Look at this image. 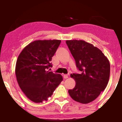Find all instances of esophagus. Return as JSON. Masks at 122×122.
<instances>
[{"label":"esophagus","mask_w":122,"mask_h":122,"mask_svg":"<svg viewBox=\"0 0 122 122\" xmlns=\"http://www.w3.org/2000/svg\"><path fill=\"white\" fill-rule=\"evenodd\" d=\"M68 77V75H67V74H64L63 78H65V79H66V78H67Z\"/></svg>","instance_id":"obj_1"}]
</instances>
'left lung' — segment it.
Listing matches in <instances>:
<instances>
[{"instance_id":"left-lung-1","label":"left lung","mask_w":122,"mask_h":122,"mask_svg":"<svg viewBox=\"0 0 122 122\" xmlns=\"http://www.w3.org/2000/svg\"><path fill=\"white\" fill-rule=\"evenodd\" d=\"M69 51L75 59L80 74L71 75L76 82L73 89L68 90L76 102L87 104L97 97L109 82L110 65L100 49L83 40H67Z\"/></svg>"}]
</instances>
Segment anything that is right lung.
Here are the masks:
<instances>
[{
  "label": "right lung",
  "mask_w": 122,
  "mask_h": 122,
  "mask_svg": "<svg viewBox=\"0 0 122 122\" xmlns=\"http://www.w3.org/2000/svg\"><path fill=\"white\" fill-rule=\"evenodd\" d=\"M59 40H36L26 46L18 57L15 75L25 95L35 103L48 100L63 80L59 74L48 71L52 57L61 43Z\"/></svg>",
  "instance_id": "right-lung-1"
}]
</instances>
